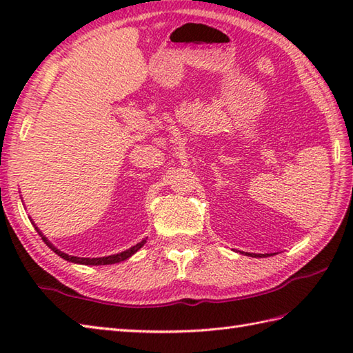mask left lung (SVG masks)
Instances as JSON below:
<instances>
[{
  "instance_id": "left-lung-1",
  "label": "left lung",
  "mask_w": 353,
  "mask_h": 353,
  "mask_svg": "<svg viewBox=\"0 0 353 353\" xmlns=\"http://www.w3.org/2000/svg\"><path fill=\"white\" fill-rule=\"evenodd\" d=\"M249 256H254V258H262V256H270V254H256V253H245Z\"/></svg>"
}]
</instances>
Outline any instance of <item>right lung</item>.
I'll return each instance as SVG.
<instances>
[{"label": "right lung", "instance_id": "1", "mask_svg": "<svg viewBox=\"0 0 353 353\" xmlns=\"http://www.w3.org/2000/svg\"><path fill=\"white\" fill-rule=\"evenodd\" d=\"M36 230L39 232V229H37V228H36ZM39 235L42 236L45 244H47L48 247H51V250L56 252V253L59 254V256L63 258L65 261L76 262V264H85V265H108V264H117V262H121V261H124V259H127V258H130L133 253H137V252L141 249V247L145 244V239H144V241H141L139 244L130 247L129 250H125V252H123V253H118V254H112V256H106V258H77V256H70V254H66V253H63V252H61V250H57L56 247H52L51 243H48V239L45 238V236L41 234V232H39Z\"/></svg>", "mask_w": 353, "mask_h": 353}]
</instances>
